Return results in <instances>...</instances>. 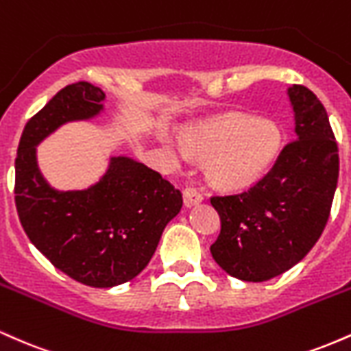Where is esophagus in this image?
Here are the masks:
<instances>
[{
    "label": "esophagus",
    "mask_w": 351,
    "mask_h": 351,
    "mask_svg": "<svg viewBox=\"0 0 351 351\" xmlns=\"http://www.w3.org/2000/svg\"><path fill=\"white\" fill-rule=\"evenodd\" d=\"M183 198H184V206L191 208L195 204H199L203 201V195L195 188H186L183 191Z\"/></svg>",
    "instance_id": "esophagus-1"
}]
</instances>
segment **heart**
<instances>
[{
	"label": "heart",
	"mask_w": 351,
	"mask_h": 351,
	"mask_svg": "<svg viewBox=\"0 0 351 351\" xmlns=\"http://www.w3.org/2000/svg\"><path fill=\"white\" fill-rule=\"evenodd\" d=\"M280 130L271 122L229 115L198 125L184 135L186 150L208 160V178L223 189H241L261 180L280 150Z\"/></svg>",
	"instance_id": "heart-1"
}]
</instances>
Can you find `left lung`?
Wrapping results in <instances>:
<instances>
[{
    "label": "left lung",
    "instance_id": "obj_1",
    "mask_svg": "<svg viewBox=\"0 0 351 351\" xmlns=\"http://www.w3.org/2000/svg\"><path fill=\"white\" fill-rule=\"evenodd\" d=\"M295 138L247 191L213 196L221 232L213 259L229 276L264 282L299 264L324 232L338 181V147L325 107L304 86L287 88Z\"/></svg>",
    "mask_w": 351,
    "mask_h": 351
}]
</instances>
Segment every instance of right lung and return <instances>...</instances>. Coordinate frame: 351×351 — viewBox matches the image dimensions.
Instances as JSON below:
<instances>
[{
    "instance_id": "add662e5",
    "label": "right lung",
    "mask_w": 351,
    "mask_h": 351,
    "mask_svg": "<svg viewBox=\"0 0 351 351\" xmlns=\"http://www.w3.org/2000/svg\"><path fill=\"white\" fill-rule=\"evenodd\" d=\"M104 100L88 82L64 87L26 123L14 163L16 209L31 243L59 271L100 289L138 276L183 206L180 189L128 156H110L102 178L86 189L47 183L36 147L62 125L100 115Z\"/></svg>"
}]
</instances>
